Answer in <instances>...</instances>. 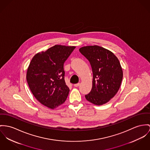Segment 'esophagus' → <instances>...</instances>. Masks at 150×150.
<instances>
[{
  "mask_svg": "<svg viewBox=\"0 0 150 150\" xmlns=\"http://www.w3.org/2000/svg\"><path fill=\"white\" fill-rule=\"evenodd\" d=\"M79 85H80V83H78L75 84H74V87H78Z\"/></svg>",
  "mask_w": 150,
  "mask_h": 150,
  "instance_id": "esophagus-1",
  "label": "esophagus"
}]
</instances>
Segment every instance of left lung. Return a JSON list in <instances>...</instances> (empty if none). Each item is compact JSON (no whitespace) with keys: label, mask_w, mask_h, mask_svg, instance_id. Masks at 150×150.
<instances>
[{"label":"left lung","mask_w":150,"mask_h":150,"mask_svg":"<svg viewBox=\"0 0 150 150\" xmlns=\"http://www.w3.org/2000/svg\"><path fill=\"white\" fill-rule=\"evenodd\" d=\"M81 54L90 63L93 74L91 91L86 99L95 105L108 102L118 91L123 71L118 59L110 51L98 46H90L79 49Z\"/></svg>","instance_id":"left-lung-1"}]
</instances>
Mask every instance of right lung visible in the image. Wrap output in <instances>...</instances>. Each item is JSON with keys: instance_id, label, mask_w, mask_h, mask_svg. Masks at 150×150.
Wrapping results in <instances>:
<instances>
[{"instance_id": "right-lung-1", "label": "right lung", "mask_w": 150, "mask_h": 150, "mask_svg": "<svg viewBox=\"0 0 150 150\" xmlns=\"http://www.w3.org/2000/svg\"><path fill=\"white\" fill-rule=\"evenodd\" d=\"M75 48L55 45L36 54L30 63L26 76L30 89L40 103L50 108L57 107L67 98L69 89L63 66Z\"/></svg>"}]
</instances>
